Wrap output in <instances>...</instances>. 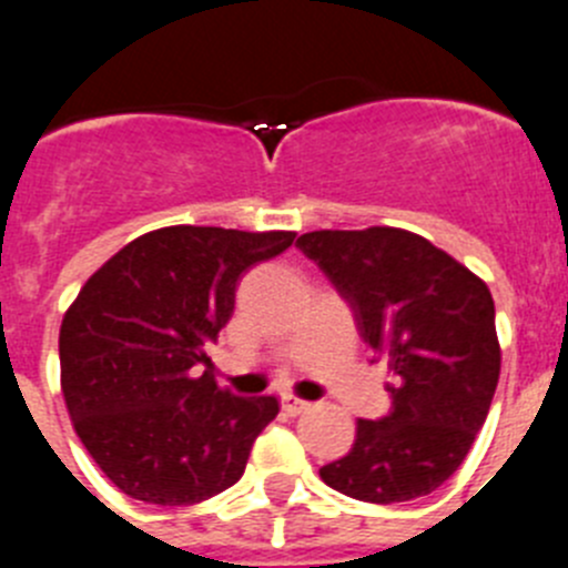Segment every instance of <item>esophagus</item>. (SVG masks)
<instances>
[{"label":"esophagus","instance_id":"esophagus-1","mask_svg":"<svg viewBox=\"0 0 568 568\" xmlns=\"http://www.w3.org/2000/svg\"><path fill=\"white\" fill-rule=\"evenodd\" d=\"M305 409H311L308 400H302V397H296V395H283V412H288L291 417L302 415Z\"/></svg>","mask_w":568,"mask_h":568}]
</instances>
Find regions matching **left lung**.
Returning a JSON list of instances; mask_svg holds the SVG:
<instances>
[{"mask_svg": "<svg viewBox=\"0 0 568 568\" xmlns=\"http://www.w3.org/2000/svg\"><path fill=\"white\" fill-rule=\"evenodd\" d=\"M296 246L331 277L392 373V412L320 468L349 499L395 505L437 490L468 457L499 384L501 347L485 280L395 226L305 232Z\"/></svg>", "mask_w": 568, "mask_h": 568, "instance_id": "obj_1", "label": "left lung"}]
</instances>
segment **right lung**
Returning a JSON list of instances; mask_svg holds the SVG:
<instances>
[{
  "label": "right lung",
  "instance_id": "add662e5",
  "mask_svg": "<svg viewBox=\"0 0 568 568\" xmlns=\"http://www.w3.org/2000/svg\"><path fill=\"white\" fill-rule=\"evenodd\" d=\"M294 237L162 226L105 260L67 308L58 336L67 412L89 457L125 496L199 505L243 476L280 404L215 384L206 347L235 311L243 272Z\"/></svg>",
  "mask_w": 568,
  "mask_h": 568
}]
</instances>
